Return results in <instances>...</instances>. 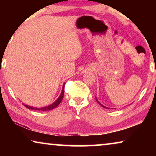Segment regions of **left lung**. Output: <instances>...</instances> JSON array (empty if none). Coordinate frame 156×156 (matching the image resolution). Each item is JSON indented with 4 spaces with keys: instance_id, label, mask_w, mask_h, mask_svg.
<instances>
[{
    "instance_id": "obj_1",
    "label": "left lung",
    "mask_w": 156,
    "mask_h": 156,
    "mask_svg": "<svg viewBox=\"0 0 156 156\" xmlns=\"http://www.w3.org/2000/svg\"><path fill=\"white\" fill-rule=\"evenodd\" d=\"M99 104H100V103H99ZM101 106H103V107H104V108H106V107H105V106H103V105H102V104H101ZM106 108H107V107H106Z\"/></svg>"
}]
</instances>
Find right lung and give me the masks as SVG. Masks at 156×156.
I'll use <instances>...</instances> for the list:
<instances>
[{
  "mask_svg": "<svg viewBox=\"0 0 156 156\" xmlns=\"http://www.w3.org/2000/svg\"><path fill=\"white\" fill-rule=\"evenodd\" d=\"M64 87H65V84H64V85H63L62 91V93H61L60 96H59L58 99H57L56 101L54 102V103L52 104H50V105L44 106V107H42V108L33 107V106L25 105V104H24V106L26 108H29V109H31V110H35V111H50V110H52V109H53V108H56L57 106H58L59 104H60V102L62 101V100L63 97H64Z\"/></svg>",
  "mask_w": 156,
  "mask_h": 156,
  "instance_id": "add662e5",
  "label": "right lung"
}]
</instances>
